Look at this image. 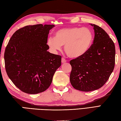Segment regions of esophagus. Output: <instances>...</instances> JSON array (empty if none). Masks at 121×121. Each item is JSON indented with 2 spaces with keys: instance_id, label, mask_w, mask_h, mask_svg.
I'll return each instance as SVG.
<instances>
[{
  "instance_id": "34e87169",
  "label": "esophagus",
  "mask_w": 121,
  "mask_h": 121,
  "mask_svg": "<svg viewBox=\"0 0 121 121\" xmlns=\"http://www.w3.org/2000/svg\"><path fill=\"white\" fill-rule=\"evenodd\" d=\"M66 61H67V60L64 58H61V63H65Z\"/></svg>"
}]
</instances>
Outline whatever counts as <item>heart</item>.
I'll return each instance as SVG.
<instances>
[{"label":"heart","mask_w":121,"mask_h":121,"mask_svg":"<svg viewBox=\"0 0 121 121\" xmlns=\"http://www.w3.org/2000/svg\"><path fill=\"white\" fill-rule=\"evenodd\" d=\"M93 34L88 28L72 27L64 28L55 32L54 37L47 40V45L53 52L64 50L70 57L77 58L89 50L93 40Z\"/></svg>","instance_id":"heart-1"}]
</instances>
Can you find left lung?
<instances>
[{
    "instance_id": "obj_1",
    "label": "left lung",
    "mask_w": 121,
    "mask_h": 121,
    "mask_svg": "<svg viewBox=\"0 0 121 121\" xmlns=\"http://www.w3.org/2000/svg\"><path fill=\"white\" fill-rule=\"evenodd\" d=\"M93 44L86 53L70 60V81L79 91H91L101 88L110 77L115 64L114 43L104 30L95 24Z\"/></svg>"
}]
</instances>
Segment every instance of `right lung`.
Segmentation results:
<instances>
[{
	"instance_id": "1",
	"label": "right lung",
	"mask_w": 121,
	"mask_h": 121,
	"mask_svg": "<svg viewBox=\"0 0 121 121\" xmlns=\"http://www.w3.org/2000/svg\"><path fill=\"white\" fill-rule=\"evenodd\" d=\"M54 26H24L15 32L6 47L5 70L13 84L23 92L34 95L46 90L61 66V56L47 51L48 35Z\"/></svg>"
}]
</instances>
